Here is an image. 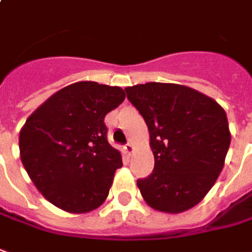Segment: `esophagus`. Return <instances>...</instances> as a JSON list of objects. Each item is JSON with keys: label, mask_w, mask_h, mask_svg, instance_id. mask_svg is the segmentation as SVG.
<instances>
[{"label": "esophagus", "mask_w": 252, "mask_h": 252, "mask_svg": "<svg viewBox=\"0 0 252 252\" xmlns=\"http://www.w3.org/2000/svg\"><path fill=\"white\" fill-rule=\"evenodd\" d=\"M124 150H126V153L128 156H131L132 150H133V146H132L131 143H126L124 144Z\"/></svg>", "instance_id": "obj_1"}]
</instances>
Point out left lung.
<instances>
[{"mask_svg": "<svg viewBox=\"0 0 252 252\" xmlns=\"http://www.w3.org/2000/svg\"><path fill=\"white\" fill-rule=\"evenodd\" d=\"M126 98L147 124L153 173L139 179L153 209L181 213L205 198L224 166L230 144L228 119L217 102L180 84H136Z\"/></svg>", "mask_w": 252, "mask_h": 252, "instance_id": "left-lung-1", "label": "left lung"}]
</instances>
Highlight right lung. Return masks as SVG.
I'll use <instances>...</instances> for the list:
<instances>
[{
    "label": "right lung",
    "instance_id": "obj_1",
    "mask_svg": "<svg viewBox=\"0 0 252 252\" xmlns=\"http://www.w3.org/2000/svg\"><path fill=\"white\" fill-rule=\"evenodd\" d=\"M126 98L120 87L77 82L53 94L19 136L28 176L50 203L87 213L103 203L123 159L108 142L105 116Z\"/></svg>",
    "mask_w": 252,
    "mask_h": 252
}]
</instances>
